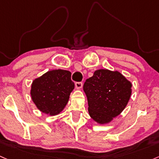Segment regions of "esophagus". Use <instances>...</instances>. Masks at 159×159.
Wrapping results in <instances>:
<instances>
[{
    "label": "esophagus",
    "instance_id": "1",
    "mask_svg": "<svg viewBox=\"0 0 159 159\" xmlns=\"http://www.w3.org/2000/svg\"><path fill=\"white\" fill-rule=\"evenodd\" d=\"M75 88L78 89L82 88V82H75Z\"/></svg>",
    "mask_w": 159,
    "mask_h": 159
}]
</instances>
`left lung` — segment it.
I'll use <instances>...</instances> for the list:
<instances>
[{
  "mask_svg": "<svg viewBox=\"0 0 159 159\" xmlns=\"http://www.w3.org/2000/svg\"><path fill=\"white\" fill-rule=\"evenodd\" d=\"M131 87V83L118 71H95L83 86L90 116L99 124L109 123L126 107Z\"/></svg>",
  "mask_w": 159,
  "mask_h": 159,
  "instance_id": "obj_1",
  "label": "left lung"
}]
</instances>
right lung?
I'll list each match as a JSON object with an SVG mask.
<instances>
[{"instance_id":"1","label":"right lung","mask_w":159,"mask_h":159,"mask_svg":"<svg viewBox=\"0 0 159 159\" xmlns=\"http://www.w3.org/2000/svg\"><path fill=\"white\" fill-rule=\"evenodd\" d=\"M74 88L70 71H49L32 82L31 99L40 111L56 116L65 108Z\"/></svg>"}]
</instances>
